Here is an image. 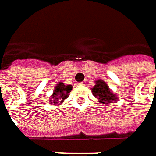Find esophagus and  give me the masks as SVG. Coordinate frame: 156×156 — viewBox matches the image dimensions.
<instances>
[{"label": "esophagus", "mask_w": 156, "mask_h": 156, "mask_svg": "<svg viewBox=\"0 0 156 156\" xmlns=\"http://www.w3.org/2000/svg\"><path fill=\"white\" fill-rule=\"evenodd\" d=\"M86 83H87L86 81H83V82L80 83H79V84H81V85H85V84H86Z\"/></svg>", "instance_id": "34e87169"}]
</instances>
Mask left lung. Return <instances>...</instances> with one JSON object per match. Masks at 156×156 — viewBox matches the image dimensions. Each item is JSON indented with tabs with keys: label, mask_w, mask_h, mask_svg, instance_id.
Wrapping results in <instances>:
<instances>
[{
	"label": "left lung",
	"mask_w": 156,
	"mask_h": 156,
	"mask_svg": "<svg viewBox=\"0 0 156 156\" xmlns=\"http://www.w3.org/2000/svg\"><path fill=\"white\" fill-rule=\"evenodd\" d=\"M95 97H97L98 101L103 105H108L118 100V97L114 94L108 84L103 80H96L95 86L91 89Z\"/></svg>",
	"instance_id": "obj_1"
}]
</instances>
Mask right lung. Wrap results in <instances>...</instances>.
<instances>
[{"label":"right lung","instance_id":"right-lung-1","mask_svg":"<svg viewBox=\"0 0 156 156\" xmlns=\"http://www.w3.org/2000/svg\"><path fill=\"white\" fill-rule=\"evenodd\" d=\"M72 85H65L62 82H60L55 88L54 93L51 96V99L49 100L50 104H57L62 103L65 99H66L69 96V93L72 90Z\"/></svg>","mask_w":156,"mask_h":156}]
</instances>
